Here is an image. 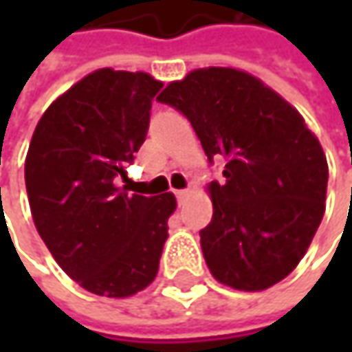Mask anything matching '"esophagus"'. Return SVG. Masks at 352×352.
<instances>
[{
    "mask_svg": "<svg viewBox=\"0 0 352 352\" xmlns=\"http://www.w3.org/2000/svg\"><path fill=\"white\" fill-rule=\"evenodd\" d=\"M174 194H176V197H178V201H182V199H186V197H188L190 190H188V188H184V190H176Z\"/></svg>",
    "mask_w": 352,
    "mask_h": 352,
    "instance_id": "esophagus-1",
    "label": "esophagus"
}]
</instances>
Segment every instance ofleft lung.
<instances>
[{
	"instance_id": "8db88e82",
	"label": "left lung",
	"mask_w": 352,
	"mask_h": 352,
	"mask_svg": "<svg viewBox=\"0 0 352 352\" xmlns=\"http://www.w3.org/2000/svg\"><path fill=\"white\" fill-rule=\"evenodd\" d=\"M178 109L223 182H211L213 217L199 231L211 274L235 290L284 280L325 211L327 158L304 117L254 76L235 68L194 70L156 98Z\"/></svg>"
}]
</instances>
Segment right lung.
<instances>
[{
	"mask_svg": "<svg viewBox=\"0 0 352 352\" xmlns=\"http://www.w3.org/2000/svg\"><path fill=\"white\" fill-rule=\"evenodd\" d=\"M162 88L144 72L102 68L50 103L25 160L33 221L62 270L105 298L144 290L158 272L172 194H127L116 178L144 142Z\"/></svg>",
	"mask_w": 352,
	"mask_h": 352,
	"instance_id": "right-lung-1",
	"label": "right lung"
}]
</instances>
